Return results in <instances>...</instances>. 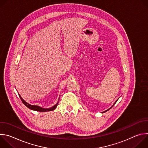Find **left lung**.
Listing matches in <instances>:
<instances>
[{
  "mask_svg": "<svg viewBox=\"0 0 148 148\" xmlns=\"http://www.w3.org/2000/svg\"><path fill=\"white\" fill-rule=\"evenodd\" d=\"M118 99H119V98H118ZM118 99H117V100H116V101H115V103H114V104H113V105H112V107H111V108H109V109H108V110H106V111H104V112H103H103H107V111H108V110H110V109H111V108H112V107H113V106H114V105H115V103H116V101H118Z\"/></svg>",
  "mask_w": 148,
  "mask_h": 148,
  "instance_id": "8db88e82",
  "label": "left lung"
}]
</instances>
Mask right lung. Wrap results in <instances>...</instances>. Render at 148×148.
I'll return each mask as SVG.
<instances>
[{"label":"right lung","instance_id":"obj_1","mask_svg":"<svg viewBox=\"0 0 148 148\" xmlns=\"http://www.w3.org/2000/svg\"><path fill=\"white\" fill-rule=\"evenodd\" d=\"M18 95H19V97H20V99L22 100V102L26 105V106L28 108H29V109H30V110H34V111H39V112H47V111H53L54 110L56 109V108L57 107V105H58V102L55 105H54L53 107H51V108H41V107H39V106H37V105H30V104L28 103L27 102H26L22 98V97L20 95V94H18ZM58 101H59V100H58Z\"/></svg>","mask_w":148,"mask_h":148}]
</instances>
